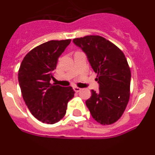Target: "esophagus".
Returning <instances> with one entry per match:
<instances>
[{"instance_id": "1", "label": "esophagus", "mask_w": 155, "mask_h": 155, "mask_svg": "<svg viewBox=\"0 0 155 155\" xmlns=\"http://www.w3.org/2000/svg\"><path fill=\"white\" fill-rule=\"evenodd\" d=\"M74 90L75 92H79V91L81 90V88H80V87H74Z\"/></svg>"}]
</instances>
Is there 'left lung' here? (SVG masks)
Segmentation results:
<instances>
[{
  "label": "left lung",
  "instance_id": "1",
  "mask_svg": "<svg viewBox=\"0 0 155 155\" xmlns=\"http://www.w3.org/2000/svg\"><path fill=\"white\" fill-rule=\"evenodd\" d=\"M73 42L85 53L98 75L99 91L91 90L86 105L98 123L113 124L121 117L130 98L131 74L125 55L116 45L99 35H87Z\"/></svg>",
  "mask_w": 155,
  "mask_h": 155
}]
</instances>
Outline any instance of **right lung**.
Listing matches in <instances>:
<instances>
[{
  "label": "right lung",
  "instance_id": "1",
  "mask_svg": "<svg viewBox=\"0 0 155 155\" xmlns=\"http://www.w3.org/2000/svg\"><path fill=\"white\" fill-rule=\"evenodd\" d=\"M71 41L51 40L36 46L24 57L19 68L18 82L23 99L31 114L45 124L60 121L74 94L71 87L50 83L54 78L59 57Z\"/></svg>",
  "mask_w": 155,
  "mask_h": 155
}]
</instances>
